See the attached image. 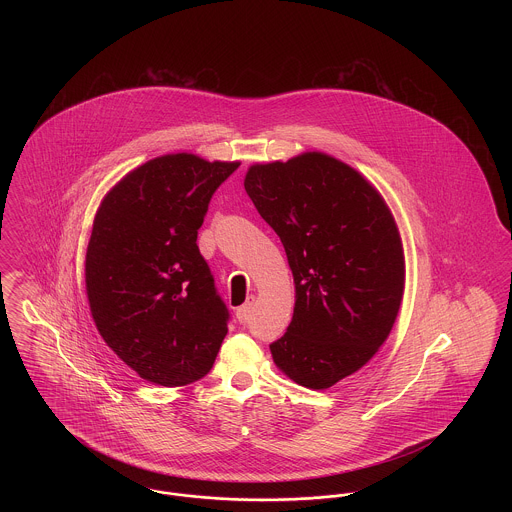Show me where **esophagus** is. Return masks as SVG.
<instances>
[{
    "instance_id": "34e87169",
    "label": "esophagus",
    "mask_w": 512,
    "mask_h": 512,
    "mask_svg": "<svg viewBox=\"0 0 512 512\" xmlns=\"http://www.w3.org/2000/svg\"><path fill=\"white\" fill-rule=\"evenodd\" d=\"M253 301H255V297H247V301H245L242 307H238L236 309V318L240 320V322H245L249 315H251V311H253Z\"/></svg>"
}]
</instances>
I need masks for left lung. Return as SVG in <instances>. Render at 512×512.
Segmentation results:
<instances>
[{
    "instance_id": "1",
    "label": "left lung",
    "mask_w": 512,
    "mask_h": 512,
    "mask_svg": "<svg viewBox=\"0 0 512 512\" xmlns=\"http://www.w3.org/2000/svg\"><path fill=\"white\" fill-rule=\"evenodd\" d=\"M244 186L295 284L292 322L270 343L272 359L297 384L326 390L390 336L405 286L395 220L359 172L324 153L253 165Z\"/></svg>"
}]
</instances>
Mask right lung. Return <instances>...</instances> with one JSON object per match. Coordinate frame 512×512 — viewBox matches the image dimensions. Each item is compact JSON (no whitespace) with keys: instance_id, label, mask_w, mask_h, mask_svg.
<instances>
[{"instance_id":"right-lung-1","label":"right lung","mask_w":512,"mask_h":512,"mask_svg":"<svg viewBox=\"0 0 512 512\" xmlns=\"http://www.w3.org/2000/svg\"><path fill=\"white\" fill-rule=\"evenodd\" d=\"M240 163L163 155L105 195L86 251L99 334L159 386H186L217 359L230 313L197 247L211 197Z\"/></svg>"}]
</instances>
